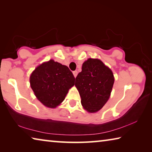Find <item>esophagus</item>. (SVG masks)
I'll list each match as a JSON object with an SVG mask.
<instances>
[{
    "label": "esophagus",
    "mask_w": 152,
    "mask_h": 152,
    "mask_svg": "<svg viewBox=\"0 0 152 152\" xmlns=\"http://www.w3.org/2000/svg\"><path fill=\"white\" fill-rule=\"evenodd\" d=\"M73 74H74V77H75V78H76V77L77 76V75H78V72H77V71H74L73 72Z\"/></svg>",
    "instance_id": "obj_1"
}]
</instances>
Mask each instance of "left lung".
Segmentation results:
<instances>
[{
  "mask_svg": "<svg viewBox=\"0 0 152 152\" xmlns=\"http://www.w3.org/2000/svg\"><path fill=\"white\" fill-rule=\"evenodd\" d=\"M115 78L111 70L99 59L89 58L76 78L81 104L89 113H96L109 100Z\"/></svg>",
  "mask_w": 152,
  "mask_h": 152,
  "instance_id": "1",
  "label": "left lung"
}]
</instances>
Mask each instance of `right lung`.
<instances>
[{
  "label": "right lung",
  "instance_id": "1",
  "mask_svg": "<svg viewBox=\"0 0 152 152\" xmlns=\"http://www.w3.org/2000/svg\"><path fill=\"white\" fill-rule=\"evenodd\" d=\"M74 81L68 67L53 60L37 66L30 76V85L35 96L49 108H56L62 102Z\"/></svg>",
  "mask_w": 152,
  "mask_h": 152
}]
</instances>
